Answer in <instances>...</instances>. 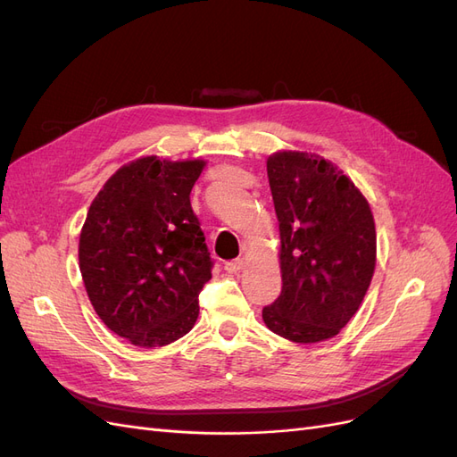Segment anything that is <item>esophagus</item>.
Masks as SVG:
<instances>
[{
    "label": "esophagus",
    "instance_id": "esophagus-1",
    "mask_svg": "<svg viewBox=\"0 0 457 457\" xmlns=\"http://www.w3.org/2000/svg\"><path fill=\"white\" fill-rule=\"evenodd\" d=\"M244 269V259H234V261H227L225 262V270L230 274H237Z\"/></svg>",
    "mask_w": 457,
    "mask_h": 457
}]
</instances>
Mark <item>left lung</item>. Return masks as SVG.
Returning a JSON list of instances; mask_svg holds the SVG:
<instances>
[{"label": "left lung", "instance_id": "8db88e82", "mask_svg": "<svg viewBox=\"0 0 457 457\" xmlns=\"http://www.w3.org/2000/svg\"><path fill=\"white\" fill-rule=\"evenodd\" d=\"M267 175L280 223L282 292L262 320L295 343L329 339L361 307L376 269L371 210L347 175L305 152H276Z\"/></svg>", "mask_w": 457, "mask_h": 457}]
</instances>
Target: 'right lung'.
<instances>
[{
    "instance_id": "right-lung-1",
    "label": "right lung",
    "mask_w": 457,
    "mask_h": 457,
    "mask_svg": "<svg viewBox=\"0 0 457 457\" xmlns=\"http://www.w3.org/2000/svg\"><path fill=\"white\" fill-rule=\"evenodd\" d=\"M205 162L146 156L120 168L79 234V270L95 312L137 347H163L195 326L213 261L190 190Z\"/></svg>"
}]
</instances>
